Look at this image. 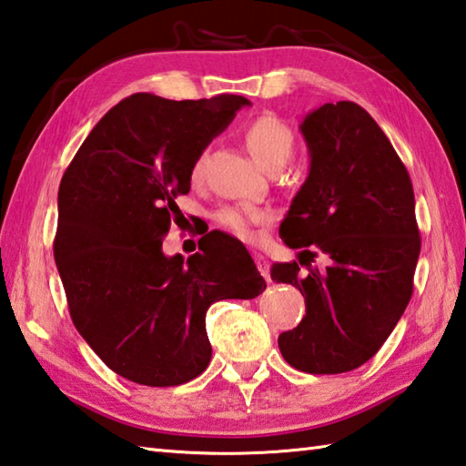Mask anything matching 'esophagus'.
I'll use <instances>...</instances> for the list:
<instances>
[{
  "instance_id": "esophagus-1",
  "label": "esophagus",
  "mask_w": 466,
  "mask_h": 466,
  "mask_svg": "<svg viewBox=\"0 0 466 466\" xmlns=\"http://www.w3.org/2000/svg\"><path fill=\"white\" fill-rule=\"evenodd\" d=\"M256 266L259 269V274L266 279H269V263H268L266 258L261 256V253H256Z\"/></svg>"
}]
</instances>
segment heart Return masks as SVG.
<instances>
[{"mask_svg":"<svg viewBox=\"0 0 466 466\" xmlns=\"http://www.w3.org/2000/svg\"><path fill=\"white\" fill-rule=\"evenodd\" d=\"M243 139L256 162L261 164L266 170L284 168V164L289 160L294 152V131L289 129L286 121L279 119L274 113H263V116L251 119L243 129ZM205 156L197 157L192 164V178L198 180L203 177ZM218 225H223L227 231L241 237V239H256V227L266 225L271 221V213L268 208L258 207H227L218 210L217 215Z\"/></svg>","mask_w":466,"mask_h":466,"instance_id":"obj_1","label":"heart"}]
</instances>
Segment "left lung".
I'll return each mask as SVG.
<instances>
[{"label": "left lung", "mask_w": 466, "mask_h": 466, "mask_svg": "<svg viewBox=\"0 0 466 466\" xmlns=\"http://www.w3.org/2000/svg\"><path fill=\"white\" fill-rule=\"evenodd\" d=\"M310 172L279 225V237L327 270L274 263L271 279L292 284L306 316L278 337L298 371L345 373L361 367L396 329L414 292L420 256L410 174L375 119L353 101L324 103L300 124Z\"/></svg>", "instance_id": "obj_1"}]
</instances>
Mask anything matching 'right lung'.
Masks as SVG:
<instances>
[{
  "mask_svg": "<svg viewBox=\"0 0 466 466\" xmlns=\"http://www.w3.org/2000/svg\"><path fill=\"white\" fill-rule=\"evenodd\" d=\"M245 105L241 95H131L105 113L60 180L55 259L70 319L129 381L172 388L195 380L213 355L208 306L266 289L233 237L221 248L208 233L187 261L162 251L174 200L190 190L192 164Z\"/></svg>",
  "mask_w": 466,
  "mask_h": 466,
  "instance_id": "1",
  "label": "right lung"
}]
</instances>
